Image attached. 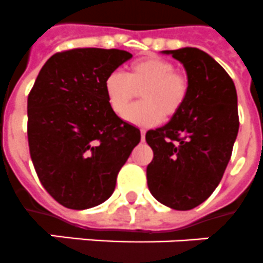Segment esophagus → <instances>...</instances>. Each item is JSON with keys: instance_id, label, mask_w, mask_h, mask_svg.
I'll use <instances>...</instances> for the list:
<instances>
[{"instance_id": "34e87169", "label": "esophagus", "mask_w": 263, "mask_h": 263, "mask_svg": "<svg viewBox=\"0 0 263 263\" xmlns=\"http://www.w3.org/2000/svg\"><path fill=\"white\" fill-rule=\"evenodd\" d=\"M140 139H142V142H144V139H146V131L144 129H140Z\"/></svg>"}]
</instances>
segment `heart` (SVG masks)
<instances>
[{"mask_svg":"<svg viewBox=\"0 0 263 263\" xmlns=\"http://www.w3.org/2000/svg\"><path fill=\"white\" fill-rule=\"evenodd\" d=\"M110 109L121 116L138 92L142 102L132 107L124 119L132 124L150 127L172 119L186 102L191 81L186 72L176 70L165 58L153 57L134 62L127 72H110L104 82Z\"/></svg>","mask_w":263,"mask_h":263,"instance_id":"heart-1","label":"heart"}]
</instances>
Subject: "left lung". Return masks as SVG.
<instances>
[{
  "label": "left lung",
  "mask_w": 263,
  "mask_h": 263,
  "mask_svg": "<svg viewBox=\"0 0 263 263\" xmlns=\"http://www.w3.org/2000/svg\"><path fill=\"white\" fill-rule=\"evenodd\" d=\"M163 52L182 63L191 89L180 112L146 134L154 153L147 185L163 205L189 211L223 178L239 129L238 96L231 77L204 51L185 47Z\"/></svg>",
  "instance_id": "1"
}]
</instances>
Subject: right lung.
I'll return each mask as SVG.
<instances>
[{"label": "right lung", "instance_id": "add662e5", "mask_svg": "<svg viewBox=\"0 0 263 263\" xmlns=\"http://www.w3.org/2000/svg\"><path fill=\"white\" fill-rule=\"evenodd\" d=\"M132 55L74 48L46 62L28 96V144L40 182L61 205L87 209L112 196L140 131L110 109L104 82Z\"/></svg>", "mask_w": 263, "mask_h": 263}]
</instances>
